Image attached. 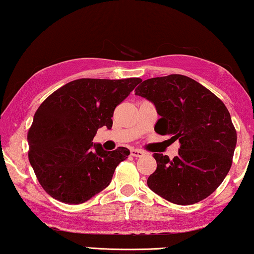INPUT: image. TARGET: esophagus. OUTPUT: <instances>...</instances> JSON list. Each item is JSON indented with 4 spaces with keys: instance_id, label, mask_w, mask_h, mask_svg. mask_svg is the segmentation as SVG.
Here are the masks:
<instances>
[{
    "instance_id": "obj_1",
    "label": "esophagus",
    "mask_w": 254,
    "mask_h": 254,
    "mask_svg": "<svg viewBox=\"0 0 254 254\" xmlns=\"http://www.w3.org/2000/svg\"><path fill=\"white\" fill-rule=\"evenodd\" d=\"M131 156L136 157V158H140V157H143L144 156V152L142 151V150H139V149H132L131 150Z\"/></svg>"
}]
</instances>
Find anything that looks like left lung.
<instances>
[{
	"mask_svg": "<svg viewBox=\"0 0 254 254\" xmlns=\"http://www.w3.org/2000/svg\"><path fill=\"white\" fill-rule=\"evenodd\" d=\"M135 95L156 106L154 131L178 140V156L153 153L157 169L148 178L152 191L170 203L190 205L216 190L232 166L236 131L220 98L184 75L143 80Z\"/></svg>",
	"mask_w": 254,
	"mask_h": 254,
	"instance_id": "left-lung-1",
	"label": "left lung"
}]
</instances>
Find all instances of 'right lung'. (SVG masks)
<instances>
[{
	"label": "right lung",
	"mask_w": 254,
	"mask_h": 254,
	"mask_svg": "<svg viewBox=\"0 0 254 254\" xmlns=\"http://www.w3.org/2000/svg\"><path fill=\"white\" fill-rule=\"evenodd\" d=\"M141 80L76 79L38 107L28 132V156L38 182L53 198L81 204L109 186L130 150L105 151L93 139L100 127H112L115 107Z\"/></svg>",
	"instance_id": "1"
}]
</instances>
